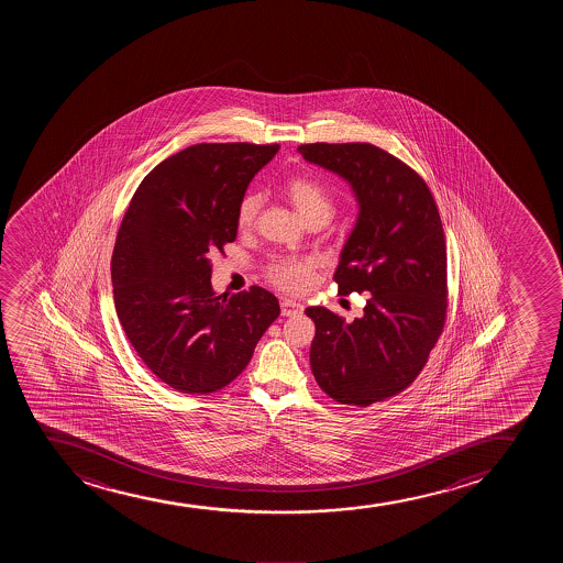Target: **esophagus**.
Returning <instances> with one entry per match:
<instances>
[{"label": "esophagus", "instance_id": "1", "mask_svg": "<svg viewBox=\"0 0 563 563\" xmlns=\"http://www.w3.org/2000/svg\"><path fill=\"white\" fill-rule=\"evenodd\" d=\"M298 313H302V305L300 302L292 300V298H284L282 300V316L292 317L298 316Z\"/></svg>", "mask_w": 563, "mask_h": 563}]
</instances>
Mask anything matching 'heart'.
I'll return each mask as SVG.
<instances>
[{"instance_id":"heart-1","label":"heart","mask_w":563,"mask_h":563,"mask_svg":"<svg viewBox=\"0 0 563 563\" xmlns=\"http://www.w3.org/2000/svg\"><path fill=\"white\" fill-rule=\"evenodd\" d=\"M285 195L308 223H329L336 212V205L316 181L295 176L285 184ZM261 197L250 194L240 201L236 220L242 229H250L257 221ZM317 261L313 257H282L268 266V278L287 291H306L313 284Z\"/></svg>"}]
</instances>
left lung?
Here are the masks:
<instances>
[{"instance_id": "8db88e82", "label": "left lung", "mask_w": 563, "mask_h": 563, "mask_svg": "<svg viewBox=\"0 0 563 563\" xmlns=\"http://www.w3.org/2000/svg\"><path fill=\"white\" fill-rule=\"evenodd\" d=\"M306 162L350 184L358 213L334 272L338 291L368 292L347 323L323 306L310 364L324 393L366 408L398 395L424 368L446 311L445 234L424 180L368 143L302 144Z\"/></svg>"}]
</instances>
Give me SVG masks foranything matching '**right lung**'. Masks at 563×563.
<instances>
[{
    "label": "right lung",
    "mask_w": 563,
    "mask_h": 563,
    "mask_svg": "<svg viewBox=\"0 0 563 563\" xmlns=\"http://www.w3.org/2000/svg\"><path fill=\"white\" fill-rule=\"evenodd\" d=\"M278 150L189 146L150 170L123 216L110 261L118 319L152 374L178 393L233 382L279 316L263 287L227 297L210 284V257L236 239L240 201Z\"/></svg>",
    "instance_id": "right-lung-1"
}]
</instances>
